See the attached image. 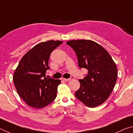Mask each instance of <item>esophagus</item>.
Masks as SVG:
<instances>
[{
  "label": "esophagus",
  "instance_id": "1",
  "mask_svg": "<svg viewBox=\"0 0 133 133\" xmlns=\"http://www.w3.org/2000/svg\"><path fill=\"white\" fill-rule=\"evenodd\" d=\"M71 80V79H65V78H62V81H64V82H68Z\"/></svg>",
  "mask_w": 133,
  "mask_h": 133
}]
</instances>
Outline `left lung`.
Segmentation results:
<instances>
[{"label": "left lung", "instance_id": "left-lung-1", "mask_svg": "<svg viewBox=\"0 0 133 133\" xmlns=\"http://www.w3.org/2000/svg\"><path fill=\"white\" fill-rule=\"evenodd\" d=\"M66 44L75 51L79 68L88 69V74L79 79L81 87L75 97L89 108L105 102L115 87L117 69L112 58L103 46L89 39L71 40Z\"/></svg>", "mask_w": 133, "mask_h": 133}]
</instances>
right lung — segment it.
<instances>
[{
  "instance_id": "right-lung-1",
  "label": "right lung",
  "mask_w": 133,
  "mask_h": 133,
  "mask_svg": "<svg viewBox=\"0 0 133 133\" xmlns=\"http://www.w3.org/2000/svg\"><path fill=\"white\" fill-rule=\"evenodd\" d=\"M62 41L50 40L35 45L21 59L13 75L14 85L27 105L39 109L48 105L57 96L61 80L47 78L48 60Z\"/></svg>"
}]
</instances>
